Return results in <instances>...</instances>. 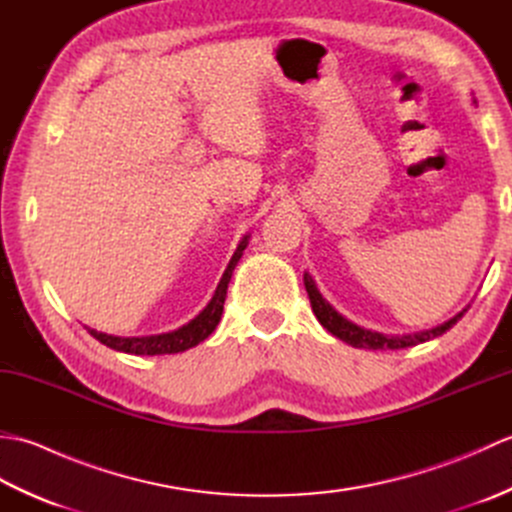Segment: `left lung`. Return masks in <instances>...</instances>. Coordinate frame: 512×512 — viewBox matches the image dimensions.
<instances>
[{
	"label": "left lung",
	"instance_id": "1",
	"mask_svg": "<svg viewBox=\"0 0 512 512\" xmlns=\"http://www.w3.org/2000/svg\"><path fill=\"white\" fill-rule=\"evenodd\" d=\"M303 284H306V290H308L312 312L317 314V319H319V323L323 325V328L328 330L330 334H334L336 339L350 343L352 347H363V350H405V347L418 345V343H424V341H429V339H436V336H442L444 332L451 330L453 325L462 319V314L466 312V310H462L460 314H455L453 319L438 325V328H433V330H424V332H416V334H402V336L396 334V336H391V334H380V332L365 330V328H361V325L347 321L343 314L336 312L330 306V303L323 299L317 284H314V279L308 273L303 275Z\"/></svg>",
	"mask_w": 512,
	"mask_h": 512
}]
</instances>
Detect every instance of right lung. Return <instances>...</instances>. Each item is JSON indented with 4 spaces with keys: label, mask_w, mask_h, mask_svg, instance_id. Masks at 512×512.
Returning a JSON list of instances; mask_svg holds the SVG:
<instances>
[{
    "label": "right lung",
    "mask_w": 512,
    "mask_h": 512,
    "mask_svg": "<svg viewBox=\"0 0 512 512\" xmlns=\"http://www.w3.org/2000/svg\"><path fill=\"white\" fill-rule=\"evenodd\" d=\"M246 246H248V235L242 239V242H239L235 255L231 257V262H228L220 284H217L215 295L209 301V306H206L193 321L182 325V328L173 330V332H165V334H151V336H112L105 332H96L92 328H88V332L94 336L96 341H101L103 345L112 347V350L125 352V354H136V356L178 354V352L189 350V347H195L217 328V323H220L228 281H231L233 270H235L239 257H242Z\"/></svg>",
    "instance_id": "obj_1"
}]
</instances>
